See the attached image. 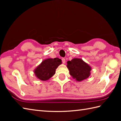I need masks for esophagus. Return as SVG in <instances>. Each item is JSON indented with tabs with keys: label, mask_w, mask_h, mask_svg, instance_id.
Returning a JSON list of instances; mask_svg holds the SVG:
<instances>
[{
	"label": "esophagus",
	"mask_w": 121,
	"mask_h": 121,
	"mask_svg": "<svg viewBox=\"0 0 121 121\" xmlns=\"http://www.w3.org/2000/svg\"><path fill=\"white\" fill-rule=\"evenodd\" d=\"M62 63L65 64V58H62Z\"/></svg>",
	"instance_id": "esophagus-1"
}]
</instances>
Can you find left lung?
<instances>
[{"label": "left lung", "mask_w": 121, "mask_h": 121, "mask_svg": "<svg viewBox=\"0 0 121 121\" xmlns=\"http://www.w3.org/2000/svg\"><path fill=\"white\" fill-rule=\"evenodd\" d=\"M70 74L76 81L84 80L91 75V68L82 59L74 58L67 62Z\"/></svg>", "instance_id": "8db88e82"}]
</instances>
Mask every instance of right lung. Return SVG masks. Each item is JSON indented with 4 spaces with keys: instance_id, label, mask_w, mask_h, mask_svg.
Instances as JSON below:
<instances>
[{
    "instance_id": "1",
    "label": "right lung",
    "mask_w": 121,
    "mask_h": 121,
    "mask_svg": "<svg viewBox=\"0 0 121 121\" xmlns=\"http://www.w3.org/2000/svg\"><path fill=\"white\" fill-rule=\"evenodd\" d=\"M61 64L62 61L58 58L46 59L35 68V75L41 81H47L55 75L56 69Z\"/></svg>"
}]
</instances>
